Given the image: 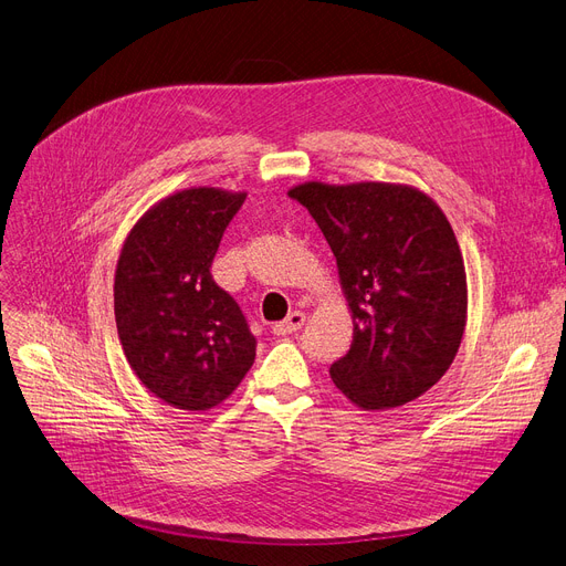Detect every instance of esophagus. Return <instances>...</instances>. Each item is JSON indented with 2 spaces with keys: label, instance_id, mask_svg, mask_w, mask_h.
<instances>
[{
  "label": "esophagus",
  "instance_id": "34e87169",
  "mask_svg": "<svg viewBox=\"0 0 566 566\" xmlns=\"http://www.w3.org/2000/svg\"><path fill=\"white\" fill-rule=\"evenodd\" d=\"M304 321H306V315H304L302 311H292L285 321L276 323V325L271 327V329H274V334H276V336H285V334H292V332L302 329Z\"/></svg>",
  "mask_w": 566,
  "mask_h": 566
}]
</instances>
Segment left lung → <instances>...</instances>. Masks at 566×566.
<instances>
[{"mask_svg": "<svg viewBox=\"0 0 566 566\" xmlns=\"http://www.w3.org/2000/svg\"><path fill=\"white\" fill-rule=\"evenodd\" d=\"M287 195L318 222L353 311L334 386L367 411L413 401L453 365L467 323L464 262L443 211L390 184H304Z\"/></svg>", "mask_w": 566, "mask_h": 566, "instance_id": "left-lung-1", "label": "left lung"}]
</instances>
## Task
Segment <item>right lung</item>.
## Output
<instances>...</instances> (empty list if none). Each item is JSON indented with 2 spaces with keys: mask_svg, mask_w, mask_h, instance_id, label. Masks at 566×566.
<instances>
[{
  "mask_svg": "<svg viewBox=\"0 0 566 566\" xmlns=\"http://www.w3.org/2000/svg\"><path fill=\"white\" fill-rule=\"evenodd\" d=\"M245 195L176 192L129 232L113 308L125 357L144 386L184 411L228 399L255 361L241 306L211 276L220 239Z\"/></svg>",
  "mask_w": 566,
  "mask_h": 566,
  "instance_id": "add662e5",
  "label": "right lung"
}]
</instances>
